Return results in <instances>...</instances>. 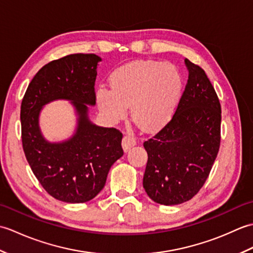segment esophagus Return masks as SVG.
I'll return each mask as SVG.
<instances>
[{
    "instance_id": "34e87169",
    "label": "esophagus",
    "mask_w": 253,
    "mask_h": 253,
    "mask_svg": "<svg viewBox=\"0 0 253 253\" xmlns=\"http://www.w3.org/2000/svg\"><path fill=\"white\" fill-rule=\"evenodd\" d=\"M122 144H123V149L124 151H128L131 147H133L136 144V140L135 138H132L130 136H124L123 138V141H122Z\"/></svg>"
}]
</instances>
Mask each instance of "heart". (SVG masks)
Listing matches in <instances>:
<instances>
[{"mask_svg": "<svg viewBox=\"0 0 253 253\" xmlns=\"http://www.w3.org/2000/svg\"><path fill=\"white\" fill-rule=\"evenodd\" d=\"M110 89L96 91V103L109 122L116 123L130 114L144 131H154L168 124L178 106L182 78L173 64L137 60L112 72Z\"/></svg>", "mask_w": 253, "mask_h": 253, "instance_id": "b5f03b06", "label": "heart"}]
</instances>
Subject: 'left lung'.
I'll list each match as a JSON object with an SVG mask.
<instances>
[{
	"mask_svg": "<svg viewBox=\"0 0 253 253\" xmlns=\"http://www.w3.org/2000/svg\"><path fill=\"white\" fill-rule=\"evenodd\" d=\"M188 82L173 117L143 147V188L154 202L190 200L206 182L221 144V104L206 72L185 58Z\"/></svg>",
	"mask_w": 253,
	"mask_h": 253,
	"instance_id": "left-lung-1",
	"label": "left lung"
}]
</instances>
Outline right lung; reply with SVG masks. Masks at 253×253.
Returning a JSON list of instances; mask_svg holds the SVG:
<instances>
[{"mask_svg":"<svg viewBox=\"0 0 253 253\" xmlns=\"http://www.w3.org/2000/svg\"><path fill=\"white\" fill-rule=\"evenodd\" d=\"M95 54H71L42 67L32 78L21 101L23 149L30 168L45 191L68 203L93 199L104 187L111 166L124 154L123 133L116 128L93 125L88 106L95 104ZM71 99L78 111L77 133L62 144L42 137L39 114L53 99Z\"/></svg>","mask_w":253,"mask_h":253,"instance_id":"1","label":"right lung"}]
</instances>
